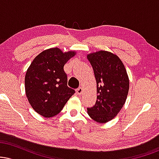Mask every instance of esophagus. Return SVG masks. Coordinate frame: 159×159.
<instances>
[{"label": "esophagus", "instance_id": "1", "mask_svg": "<svg viewBox=\"0 0 159 159\" xmlns=\"http://www.w3.org/2000/svg\"><path fill=\"white\" fill-rule=\"evenodd\" d=\"M76 93H77L78 95H81L83 93V87H78L77 90H76Z\"/></svg>", "mask_w": 159, "mask_h": 159}]
</instances>
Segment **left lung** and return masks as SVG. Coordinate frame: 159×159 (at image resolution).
I'll return each instance as SVG.
<instances>
[{
    "mask_svg": "<svg viewBox=\"0 0 159 159\" xmlns=\"http://www.w3.org/2000/svg\"><path fill=\"white\" fill-rule=\"evenodd\" d=\"M97 84V100L87 107L89 116L96 122L105 123L113 120L126 100L129 80L123 62L117 55L106 51L87 55Z\"/></svg>",
    "mask_w": 159,
    "mask_h": 159,
    "instance_id": "obj_1",
    "label": "left lung"
}]
</instances>
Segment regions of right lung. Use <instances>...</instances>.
I'll return each mask as SVG.
<instances>
[{
    "label": "right lung",
    "instance_id": "right-lung-1",
    "mask_svg": "<svg viewBox=\"0 0 159 159\" xmlns=\"http://www.w3.org/2000/svg\"><path fill=\"white\" fill-rule=\"evenodd\" d=\"M76 52H63L52 48L38 54L27 69L25 78V93L34 110L44 117L58 114L75 93L67 86L63 66Z\"/></svg>",
    "mask_w": 159,
    "mask_h": 159
}]
</instances>
